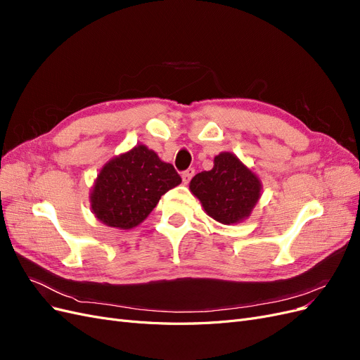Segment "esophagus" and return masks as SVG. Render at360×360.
Listing matches in <instances>:
<instances>
[{
    "label": "esophagus",
    "instance_id": "obj_1",
    "mask_svg": "<svg viewBox=\"0 0 360 360\" xmlns=\"http://www.w3.org/2000/svg\"><path fill=\"white\" fill-rule=\"evenodd\" d=\"M193 174H195V169H193V168H189V169H186V171H184V172L181 174V179H183V183H184V184H188V183L191 181V179L193 177Z\"/></svg>",
    "mask_w": 360,
    "mask_h": 360
}]
</instances>
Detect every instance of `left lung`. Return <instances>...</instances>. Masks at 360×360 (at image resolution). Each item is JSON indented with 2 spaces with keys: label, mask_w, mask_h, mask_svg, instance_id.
<instances>
[{
  "label": "left lung",
  "mask_w": 360,
  "mask_h": 360,
  "mask_svg": "<svg viewBox=\"0 0 360 360\" xmlns=\"http://www.w3.org/2000/svg\"><path fill=\"white\" fill-rule=\"evenodd\" d=\"M189 189L207 214L224 225H233L252 213L263 184L236 155L222 151L214 156L210 171L198 172L191 180Z\"/></svg>",
  "instance_id": "left-lung-1"
}]
</instances>
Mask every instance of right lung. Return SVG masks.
Instances as JSON below:
<instances>
[{
    "instance_id": "obj_1",
    "label": "right lung",
    "mask_w": 360,
    "mask_h": 360,
    "mask_svg": "<svg viewBox=\"0 0 360 360\" xmlns=\"http://www.w3.org/2000/svg\"><path fill=\"white\" fill-rule=\"evenodd\" d=\"M180 183L171 163L138 144L108 160L97 174L90 192L91 212L106 226L132 230L147 219L163 193Z\"/></svg>"
}]
</instances>
